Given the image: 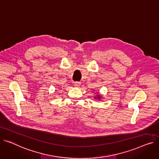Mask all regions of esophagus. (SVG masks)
<instances>
[{"instance_id":"esophagus-1","label":"esophagus","mask_w":159,"mask_h":159,"mask_svg":"<svg viewBox=\"0 0 159 159\" xmlns=\"http://www.w3.org/2000/svg\"><path fill=\"white\" fill-rule=\"evenodd\" d=\"M80 82H75V84H74V86L75 87H80Z\"/></svg>"}]
</instances>
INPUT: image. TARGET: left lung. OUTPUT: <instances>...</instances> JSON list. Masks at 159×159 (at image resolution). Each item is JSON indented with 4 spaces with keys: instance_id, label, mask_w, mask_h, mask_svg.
Listing matches in <instances>:
<instances>
[{
    "instance_id": "left-lung-1",
    "label": "left lung",
    "mask_w": 159,
    "mask_h": 159,
    "mask_svg": "<svg viewBox=\"0 0 159 159\" xmlns=\"http://www.w3.org/2000/svg\"><path fill=\"white\" fill-rule=\"evenodd\" d=\"M94 98H95V99L100 100V99L101 98V96H100V95H99V94H97V97H94Z\"/></svg>"
}]
</instances>
